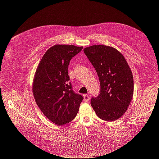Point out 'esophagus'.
Segmentation results:
<instances>
[{
	"label": "esophagus",
	"instance_id": "1",
	"mask_svg": "<svg viewBox=\"0 0 159 159\" xmlns=\"http://www.w3.org/2000/svg\"><path fill=\"white\" fill-rule=\"evenodd\" d=\"M84 101L85 102H88L89 101V95H87V94H85L84 95Z\"/></svg>",
	"mask_w": 159,
	"mask_h": 159
}]
</instances>
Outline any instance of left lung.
<instances>
[{
  "instance_id": "1",
  "label": "left lung",
  "mask_w": 159,
  "mask_h": 159,
  "mask_svg": "<svg viewBox=\"0 0 159 159\" xmlns=\"http://www.w3.org/2000/svg\"><path fill=\"white\" fill-rule=\"evenodd\" d=\"M100 82L99 94L91 105L104 121H113L125 113L133 95L132 71L121 52L113 47L93 45L84 49Z\"/></svg>"
}]
</instances>
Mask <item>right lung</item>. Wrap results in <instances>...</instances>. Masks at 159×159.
<instances>
[{
    "mask_svg": "<svg viewBox=\"0 0 159 159\" xmlns=\"http://www.w3.org/2000/svg\"><path fill=\"white\" fill-rule=\"evenodd\" d=\"M83 47L53 46L43 56L33 80L32 91L36 104L53 123L63 125L71 122L84 98L72 89L68 66Z\"/></svg>",
    "mask_w": 159,
    "mask_h": 159,
    "instance_id": "1",
    "label": "right lung"
}]
</instances>
